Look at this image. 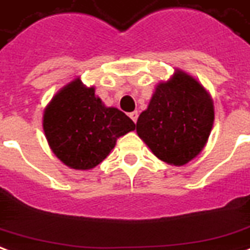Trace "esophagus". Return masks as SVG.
Listing matches in <instances>:
<instances>
[{"label": "esophagus", "instance_id": "obj_1", "mask_svg": "<svg viewBox=\"0 0 250 250\" xmlns=\"http://www.w3.org/2000/svg\"><path fill=\"white\" fill-rule=\"evenodd\" d=\"M138 116H139L138 111H134V112H131V114H130V118L132 119V122H134V123H136V120H138Z\"/></svg>", "mask_w": 250, "mask_h": 250}]
</instances>
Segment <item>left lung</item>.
I'll list each match as a JSON object with an SVG mask.
<instances>
[{
    "label": "left lung",
    "mask_w": 250,
    "mask_h": 250,
    "mask_svg": "<svg viewBox=\"0 0 250 250\" xmlns=\"http://www.w3.org/2000/svg\"><path fill=\"white\" fill-rule=\"evenodd\" d=\"M213 120L209 92L177 68L168 81L156 84L148 107L136 122V132L156 158L180 167L203 151Z\"/></svg>",
    "instance_id": "obj_1"
}]
</instances>
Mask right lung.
Listing matches in <instances>:
<instances>
[{
  "label": "right lung",
  "instance_id": "add662e5",
  "mask_svg": "<svg viewBox=\"0 0 250 250\" xmlns=\"http://www.w3.org/2000/svg\"><path fill=\"white\" fill-rule=\"evenodd\" d=\"M42 125L50 148L67 167L87 171L97 167L115 147L116 140L135 130L125 112L107 107L75 78L55 94L43 112Z\"/></svg>",
  "mask_w": 250,
  "mask_h": 250
}]
</instances>
